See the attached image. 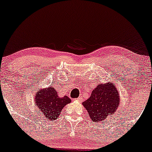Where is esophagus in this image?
Instances as JSON below:
<instances>
[{"label":"esophagus","mask_w":152,"mask_h":152,"mask_svg":"<svg viewBox=\"0 0 152 152\" xmlns=\"http://www.w3.org/2000/svg\"><path fill=\"white\" fill-rule=\"evenodd\" d=\"M82 100H83V98L81 97V96H80V97H78L77 99H76V101H77V102H81Z\"/></svg>","instance_id":"obj_1"}]
</instances>
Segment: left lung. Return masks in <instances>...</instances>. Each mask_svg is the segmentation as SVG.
Masks as SVG:
<instances>
[{"mask_svg": "<svg viewBox=\"0 0 152 152\" xmlns=\"http://www.w3.org/2000/svg\"><path fill=\"white\" fill-rule=\"evenodd\" d=\"M120 97L115 83H98L91 96L83 103V105L93 121L100 122L116 112L120 107Z\"/></svg>", "mask_w": 152, "mask_h": 152, "instance_id": "obj_1", "label": "left lung"}]
</instances>
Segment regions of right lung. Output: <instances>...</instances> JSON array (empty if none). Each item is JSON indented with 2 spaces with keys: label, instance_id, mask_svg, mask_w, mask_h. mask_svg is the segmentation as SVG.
<instances>
[{
  "label": "right lung",
  "instance_id": "obj_1",
  "mask_svg": "<svg viewBox=\"0 0 152 152\" xmlns=\"http://www.w3.org/2000/svg\"><path fill=\"white\" fill-rule=\"evenodd\" d=\"M34 101L39 110L38 113L48 120H56L64 107L71 103L68 96L60 97L56 90L52 86L38 89L35 93Z\"/></svg>",
  "mask_w": 152,
  "mask_h": 152
}]
</instances>
